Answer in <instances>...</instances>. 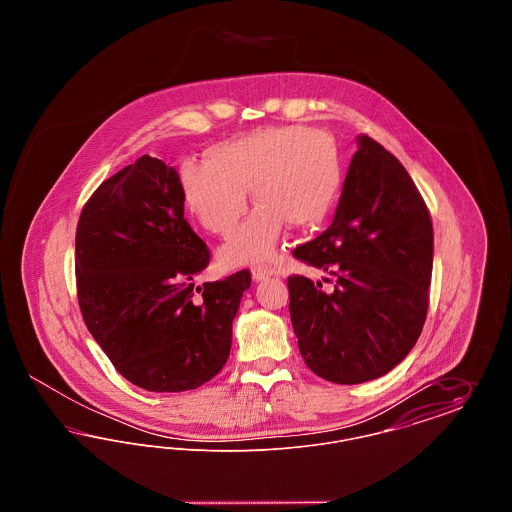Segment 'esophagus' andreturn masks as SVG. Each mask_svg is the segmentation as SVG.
<instances>
[{
  "mask_svg": "<svg viewBox=\"0 0 512 512\" xmlns=\"http://www.w3.org/2000/svg\"><path fill=\"white\" fill-rule=\"evenodd\" d=\"M274 272L270 270V268L265 267H255L251 268V276H253V280L255 282H263V280H267V278H270Z\"/></svg>",
  "mask_w": 512,
  "mask_h": 512,
  "instance_id": "esophagus-1",
  "label": "esophagus"
}]
</instances>
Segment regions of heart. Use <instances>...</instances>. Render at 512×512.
I'll use <instances>...</instances> for the list:
<instances>
[{"instance_id":"heart-1","label":"heart","mask_w":512,"mask_h":512,"mask_svg":"<svg viewBox=\"0 0 512 512\" xmlns=\"http://www.w3.org/2000/svg\"><path fill=\"white\" fill-rule=\"evenodd\" d=\"M345 180L340 146L332 134L307 124L255 130L186 159L178 184L188 211L211 234L228 236L249 209L259 207L220 247L224 267L270 263L286 226L313 230L334 211Z\"/></svg>"}]
</instances>
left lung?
<instances>
[{"mask_svg":"<svg viewBox=\"0 0 512 512\" xmlns=\"http://www.w3.org/2000/svg\"><path fill=\"white\" fill-rule=\"evenodd\" d=\"M357 144L332 224L293 249L336 276L334 290L288 278L305 365L349 386L388 374L409 355L428 313L434 263L432 219L413 178L372 138L361 134Z\"/></svg>","mask_w":512,"mask_h":512,"instance_id":"left-lung-1","label":"left lung"}]
</instances>
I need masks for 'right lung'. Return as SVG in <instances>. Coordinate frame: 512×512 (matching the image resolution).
Returning a JSON list of instances; mask_svg holds the SVG:
<instances>
[{
  "instance_id": "add662e5",
  "label": "right lung",
  "mask_w": 512,
  "mask_h": 512,
  "mask_svg": "<svg viewBox=\"0 0 512 512\" xmlns=\"http://www.w3.org/2000/svg\"><path fill=\"white\" fill-rule=\"evenodd\" d=\"M74 247L80 313L128 382L188 391L219 374L251 272L195 286L211 255L184 219L178 172L144 155L107 178L80 213Z\"/></svg>"
}]
</instances>
